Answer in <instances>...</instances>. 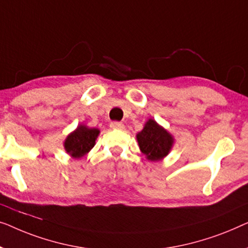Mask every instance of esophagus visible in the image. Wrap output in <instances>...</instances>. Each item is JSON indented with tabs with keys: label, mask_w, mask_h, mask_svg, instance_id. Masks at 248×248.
<instances>
[{
	"label": "esophagus",
	"mask_w": 248,
	"mask_h": 248,
	"mask_svg": "<svg viewBox=\"0 0 248 248\" xmlns=\"http://www.w3.org/2000/svg\"><path fill=\"white\" fill-rule=\"evenodd\" d=\"M110 127H111V129H114V130H123V129L124 128V124L118 123V121H113V123H111Z\"/></svg>",
	"instance_id": "34e87169"
}]
</instances>
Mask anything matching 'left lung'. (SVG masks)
<instances>
[{"label":"left lung","mask_w":248,"mask_h":248,"mask_svg":"<svg viewBox=\"0 0 248 248\" xmlns=\"http://www.w3.org/2000/svg\"><path fill=\"white\" fill-rule=\"evenodd\" d=\"M140 152L151 162H157L170 154L174 137L154 119H148L141 131L136 135Z\"/></svg>","instance_id":"left-lung-1"}]
</instances>
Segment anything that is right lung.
<instances>
[{
    "label": "right lung",
    "mask_w": 248,
    "mask_h": 248,
    "mask_svg": "<svg viewBox=\"0 0 248 248\" xmlns=\"http://www.w3.org/2000/svg\"><path fill=\"white\" fill-rule=\"evenodd\" d=\"M100 130L97 128H90L85 124H79L64 140V148L73 158H82L94 147Z\"/></svg>",
    "instance_id": "right-lung-1"
}]
</instances>
